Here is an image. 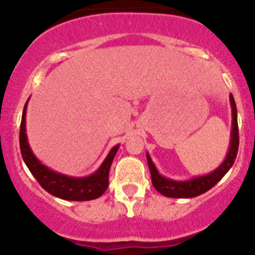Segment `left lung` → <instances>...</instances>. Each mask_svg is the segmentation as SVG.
Returning a JSON list of instances; mask_svg holds the SVG:
<instances>
[{"label": "left lung", "instance_id": "8db88e82", "mask_svg": "<svg viewBox=\"0 0 255 255\" xmlns=\"http://www.w3.org/2000/svg\"><path fill=\"white\" fill-rule=\"evenodd\" d=\"M230 103H231V110H233V130H231V141H230L229 152H227L226 158L222 162V164H220L211 173L204 175V176L194 177V179L188 180V181H176V180L167 179V177L162 176L161 173L157 171L154 163L147 153V161L148 166H149L150 176H152V184L158 193L168 198L198 197V195L203 194L211 188H213L226 175L227 171L233 167L239 149L238 111H236L235 100H234L233 94H230Z\"/></svg>", "mask_w": 255, "mask_h": 255}]
</instances>
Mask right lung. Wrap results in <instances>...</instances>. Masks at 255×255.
Masks as SVG:
<instances>
[{
    "mask_svg": "<svg viewBox=\"0 0 255 255\" xmlns=\"http://www.w3.org/2000/svg\"><path fill=\"white\" fill-rule=\"evenodd\" d=\"M25 115L26 103L22 111L21 125H20V150H21L22 159L28 166L31 175L35 177L39 185L48 191L49 194L61 198L65 200H75V202H84L100 198L108 188V173L111 168L112 161L115 158L117 149L120 145H115L101 167L87 177H71L55 172L51 168L46 167L39 162V159L31 152L29 147L28 138L25 131Z\"/></svg>",
    "mask_w": 255,
    "mask_h": 255,
    "instance_id": "1",
    "label": "right lung"
}]
</instances>
